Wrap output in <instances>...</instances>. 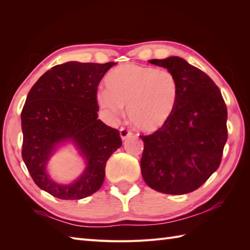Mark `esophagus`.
Returning a JSON list of instances; mask_svg holds the SVG:
<instances>
[{"instance_id": "34e87169", "label": "esophagus", "mask_w": 250, "mask_h": 250, "mask_svg": "<svg viewBox=\"0 0 250 250\" xmlns=\"http://www.w3.org/2000/svg\"><path fill=\"white\" fill-rule=\"evenodd\" d=\"M130 135H131V131H129L128 129L124 128V127L120 128V137H121L122 140H125L126 138H128Z\"/></svg>"}]
</instances>
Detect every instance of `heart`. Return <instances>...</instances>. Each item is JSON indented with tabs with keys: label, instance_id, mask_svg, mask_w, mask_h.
Instances as JSON below:
<instances>
[{
	"label": "heart",
	"instance_id": "b5f03b06",
	"mask_svg": "<svg viewBox=\"0 0 250 250\" xmlns=\"http://www.w3.org/2000/svg\"><path fill=\"white\" fill-rule=\"evenodd\" d=\"M104 85L107 91L96 94L98 106L112 120L127 107L131 125L146 134L156 132L168 123L179 97V84L173 74L135 63L111 70Z\"/></svg>",
	"mask_w": 250,
	"mask_h": 250
}]
</instances>
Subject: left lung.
<instances>
[{"label":"left lung","instance_id":"8db88e82","mask_svg":"<svg viewBox=\"0 0 250 250\" xmlns=\"http://www.w3.org/2000/svg\"><path fill=\"white\" fill-rule=\"evenodd\" d=\"M174 75L179 97L168 123L140 136L141 174L152 189L184 195L198 189L218 169L227 130V107L219 88L203 71L180 57L151 60Z\"/></svg>","mask_w":250,"mask_h":250}]
</instances>
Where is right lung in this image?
<instances>
[{
    "label": "right lung",
    "mask_w": 250,
    "mask_h": 250,
    "mask_svg": "<svg viewBox=\"0 0 250 250\" xmlns=\"http://www.w3.org/2000/svg\"><path fill=\"white\" fill-rule=\"evenodd\" d=\"M116 63L57 65L37 80L21 112L22 158L41 189L62 200H79L96 192L104 180L107 160L122 141L119 131L98 120L97 86ZM71 144L85 162L73 182L63 185L47 170L51 157Z\"/></svg>",
    "instance_id": "right-lung-1"
}]
</instances>
